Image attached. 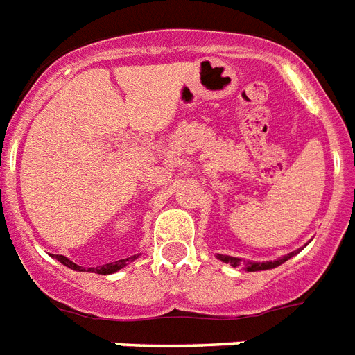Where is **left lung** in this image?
<instances>
[{
    "label": "left lung",
    "instance_id": "left-lung-1",
    "mask_svg": "<svg viewBox=\"0 0 355 355\" xmlns=\"http://www.w3.org/2000/svg\"><path fill=\"white\" fill-rule=\"evenodd\" d=\"M295 253H290L286 254V257L279 258V260H275V262H248L245 263V269L248 271H262V269H271V268H277V266H280L282 262H286V260H290L291 257H293ZM218 258L222 260V262L225 263H231L232 268H238V266H242V260L240 258H234V257H227V254H218Z\"/></svg>",
    "mask_w": 355,
    "mask_h": 355
}]
</instances>
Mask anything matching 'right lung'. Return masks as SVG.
I'll return each mask as SVG.
<instances>
[{"label": "right lung", "mask_w": 355, "mask_h": 355, "mask_svg": "<svg viewBox=\"0 0 355 355\" xmlns=\"http://www.w3.org/2000/svg\"><path fill=\"white\" fill-rule=\"evenodd\" d=\"M137 257H132V258H126V260H119V262H112V263H106V266H98V268H87V271H92V273H98V275H110V273H115V271H119L121 268H124L128 262H133ZM56 260L58 262H62L64 266H67V268L75 269V271H84L82 269V266H76L75 262H71L69 258H65L64 254H56Z\"/></svg>", "instance_id": "right-lung-1"}]
</instances>
